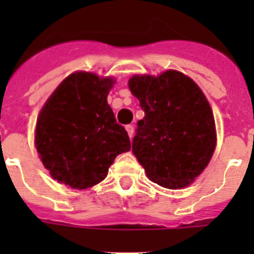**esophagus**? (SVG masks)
Wrapping results in <instances>:
<instances>
[{
    "label": "esophagus",
    "mask_w": 254,
    "mask_h": 254,
    "mask_svg": "<svg viewBox=\"0 0 254 254\" xmlns=\"http://www.w3.org/2000/svg\"><path fill=\"white\" fill-rule=\"evenodd\" d=\"M126 131H127V133H128L129 138H132V136H133V132H134L133 126H131V125L126 126Z\"/></svg>",
    "instance_id": "esophagus-1"
}]
</instances>
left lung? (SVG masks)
Returning a JSON list of instances; mask_svg holds the SVG:
<instances>
[{"instance_id": "8db88e82", "label": "left lung", "mask_w": 254, "mask_h": 254, "mask_svg": "<svg viewBox=\"0 0 254 254\" xmlns=\"http://www.w3.org/2000/svg\"><path fill=\"white\" fill-rule=\"evenodd\" d=\"M128 86L145 112L132 141L133 155L159 186L187 187L207 167L216 146L206 96L192 78L174 69L156 77L134 75Z\"/></svg>"}]
</instances>
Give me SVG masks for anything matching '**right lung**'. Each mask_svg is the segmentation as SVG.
<instances>
[{
  "mask_svg": "<svg viewBox=\"0 0 254 254\" xmlns=\"http://www.w3.org/2000/svg\"><path fill=\"white\" fill-rule=\"evenodd\" d=\"M112 77L73 72L58 85L42 108L35 147L52 178L76 190L107 177L117 155L131 150L125 127L107 102Z\"/></svg>",
  "mask_w": 254,
  "mask_h": 254,
  "instance_id": "add662e5",
  "label": "right lung"
}]
</instances>
